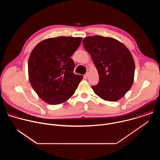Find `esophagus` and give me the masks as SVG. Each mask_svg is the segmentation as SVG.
<instances>
[{
	"instance_id": "1",
	"label": "esophagus",
	"mask_w": 160,
	"mask_h": 160,
	"mask_svg": "<svg viewBox=\"0 0 160 160\" xmlns=\"http://www.w3.org/2000/svg\"><path fill=\"white\" fill-rule=\"evenodd\" d=\"M88 76V73H85V74L84 75V77H85V78H87Z\"/></svg>"
}]
</instances>
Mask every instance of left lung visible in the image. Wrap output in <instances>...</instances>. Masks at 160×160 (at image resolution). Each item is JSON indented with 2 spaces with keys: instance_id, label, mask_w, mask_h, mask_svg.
Instances as JSON below:
<instances>
[{
  "instance_id": "left-lung-1",
  "label": "left lung",
  "mask_w": 160,
  "mask_h": 160,
  "mask_svg": "<svg viewBox=\"0 0 160 160\" xmlns=\"http://www.w3.org/2000/svg\"><path fill=\"white\" fill-rule=\"evenodd\" d=\"M99 73V82L92 88L101 99L117 101L131 88L135 73L133 57L125 45L111 37L90 36L83 40Z\"/></svg>"
}]
</instances>
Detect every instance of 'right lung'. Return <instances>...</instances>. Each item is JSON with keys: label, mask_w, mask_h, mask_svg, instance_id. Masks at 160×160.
<instances>
[{"label": "right lung", "mask_w": 160, "mask_h": 160, "mask_svg": "<svg viewBox=\"0 0 160 160\" xmlns=\"http://www.w3.org/2000/svg\"><path fill=\"white\" fill-rule=\"evenodd\" d=\"M82 37H58L38 43L30 54L29 80L38 96L50 104L66 101L75 93L82 75L73 73L71 58L80 46Z\"/></svg>", "instance_id": "right-lung-1"}]
</instances>
